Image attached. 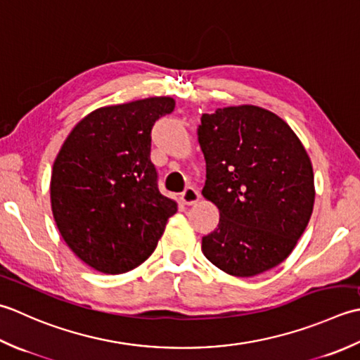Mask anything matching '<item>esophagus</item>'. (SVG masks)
<instances>
[{
    "label": "esophagus",
    "mask_w": 360,
    "mask_h": 360,
    "mask_svg": "<svg viewBox=\"0 0 360 360\" xmlns=\"http://www.w3.org/2000/svg\"><path fill=\"white\" fill-rule=\"evenodd\" d=\"M200 199V194L197 193L194 188H186L180 195V200L183 205H195Z\"/></svg>",
    "instance_id": "esophagus-1"
}]
</instances>
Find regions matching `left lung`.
Segmentation results:
<instances>
[{"instance_id":"obj_1","label":"left lung","mask_w":360,"mask_h":360,"mask_svg":"<svg viewBox=\"0 0 360 360\" xmlns=\"http://www.w3.org/2000/svg\"><path fill=\"white\" fill-rule=\"evenodd\" d=\"M207 161L202 194L219 208V225L202 252L225 274L259 275L281 264L314 210L311 158L280 116L258 105L203 113L197 130Z\"/></svg>"}]
</instances>
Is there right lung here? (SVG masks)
<instances>
[{"label":"right lung","mask_w":360,"mask_h":360,"mask_svg":"<svg viewBox=\"0 0 360 360\" xmlns=\"http://www.w3.org/2000/svg\"><path fill=\"white\" fill-rule=\"evenodd\" d=\"M175 101L153 96L96 108L65 139L51 174L63 240L101 274L136 269L155 250L177 202L158 191L150 130Z\"/></svg>","instance_id":"1"}]
</instances>
